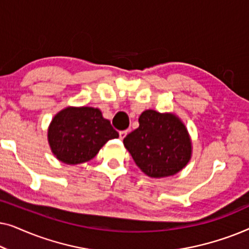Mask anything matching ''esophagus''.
I'll use <instances>...</instances> for the list:
<instances>
[{
    "label": "esophagus",
    "instance_id": "esophagus-1",
    "mask_svg": "<svg viewBox=\"0 0 249 249\" xmlns=\"http://www.w3.org/2000/svg\"><path fill=\"white\" fill-rule=\"evenodd\" d=\"M128 134V130H121L119 131V136H120V139H124Z\"/></svg>",
    "mask_w": 249,
    "mask_h": 249
}]
</instances>
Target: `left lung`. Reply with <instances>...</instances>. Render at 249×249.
Masks as SVG:
<instances>
[{"label":"left lung","mask_w":249,"mask_h":249,"mask_svg":"<svg viewBox=\"0 0 249 249\" xmlns=\"http://www.w3.org/2000/svg\"><path fill=\"white\" fill-rule=\"evenodd\" d=\"M139 127L125 136L124 144L136 164L152 178L176 175L192 154V142L181 121L173 114L147 110Z\"/></svg>","instance_id":"8db88e82"}]
</instances>
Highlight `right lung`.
I'll return each mask as SVG.
<instances>
[{"label": "right lung", "instance_id": "right-lung-1", "mask_svg": "<svg viewBox=\"0 0 249 249\" xmlns=\"http://www.w3.org/2000/svg\"><path fill=\"white\" fill-rule=\"evenodd\" d=\"M111 122L94 107H67L59 112L49 129L54 155L66 164L89 161L110 139L118 138Z\"/></svg>", "mask_w": 249, "mask_h": 249}]
</instances>
